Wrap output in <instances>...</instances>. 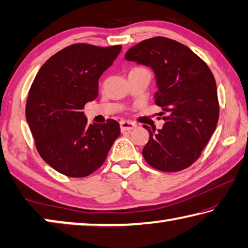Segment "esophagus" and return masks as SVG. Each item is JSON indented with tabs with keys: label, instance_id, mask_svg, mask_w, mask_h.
Wrapping results in <instances>:
<instances>
[{
	"label": "esophagus",
	"instance_id": "obj_1",
	"mask_svg": "<svg viewBox=\"0 0 248 248\" xmlns=\"http://www.w3.org/2000/svg\"><path fill=\"white\" fill-rule=\"evenodd\" d=\"M137 127V124L134 123H130V121H120V129L121 131H130Z\"/></svg>",
	"mask_w": 248,
	"mask_h": 248
}]
</instances>
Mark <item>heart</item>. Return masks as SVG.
<instances>
[{
	"label": "heart",
	"instance_id": "1",
	"mask_svg": "<svg viewBox=\"0 0 248 248\" xmlns=\"http://www.w3.org/2000/svg\"><path fill=\"white\" fill-rule=\"evenodd\" d=\"M139 70H145V69H143V68H134V69L131 70V71H139Z\"/></svg>",
	"mask_w": 248,
	"mask_h": 248
}]
</instances>
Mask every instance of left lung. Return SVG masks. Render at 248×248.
I'll return each instance as SVG.
<instances>
[{
  "instance_id": "1",
  "label": "left lung",
  "mask_w": 248,
  "mask_h": 248,
  "mask_svg": "<svg viewBox=\"0 0 248 248\" xmlns=\"http://www.w3.org/2000/svg\"><path fill=\"white\" fill-rule=\"evenodd\" d=\"M124 58L150 66L158 91L155 104L162 107L165 124L150 129L142 154L162 171H179L199 158L219 120V100L211 70L183 44L165 37L141 41Z\"/></svg>"
}]
</instances>
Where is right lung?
<instances>
[{
  "label": "right lung",
  "instance_id": "right-lung-1",
  "mask_svg": "<svg viewBox=\"0 0 248 248\" xmlns=\"http://www.w3.org/2000/svg\"><path fill=\"white\" fill-rule=\"evenodd\" d=\"M121 46L75 44L41 66L29 90L26 120L44 161L69 177H85L103 165L120 134L114 119L87 124L84 106L98 95V79Z\"/></svg>",
  "mask_w": 248,
  "mask_h": 248
}]
</instances>
